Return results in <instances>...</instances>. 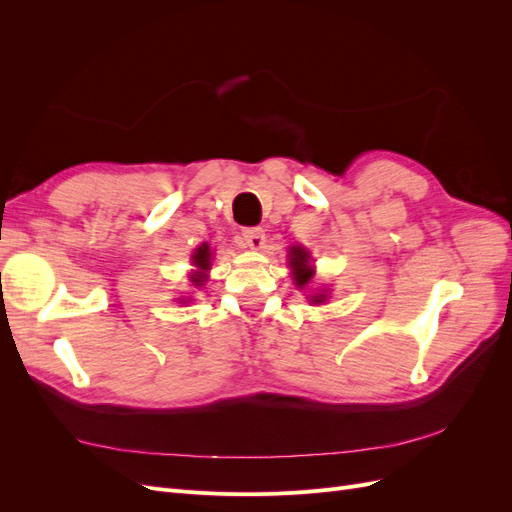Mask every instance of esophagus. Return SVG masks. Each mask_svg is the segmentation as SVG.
Here are the masks:
<instances>
[{
	"mask_svg": "<svg viewBox=\"0 0 512 512\" xmlns=\"http://www.w3.org/2000/svg\"><path fill=\"white\" fill-rule=\"evenodd\" d=\"M241 235H243L245 245H250L252 250H262V247H265L267 237H265V230H262V228H258V226L243 228Z\"/></svg>",
	"mask_w": 512,
	"mask_h": 512,
	"instance_id": "obj_1",
	"label": "esophagus"
}]
</instances>
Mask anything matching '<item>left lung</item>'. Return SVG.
<instances>
[{
    "label": "left lung",
    "mask_w": 512,
    "mask_h": 512,
    "mask_svg": "<svg viewBox=\"0 0 512 512\" xmlns=\"http://www.w3.org/2000/svg\"><path fill=\"white\" fill-rule=\"evenodd\" d=\"M290 267H292V277H294V284L299 288L307 286L312 282L314 277V267L309 265V254L303 250V247H290ZM327 301V294H314V297H309V303L320 305Z\"/></svg>",
    "instance_id": "8db88e82"
}]
</instances>
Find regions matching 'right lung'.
Listing matches in <instances>:
<instances>
[{"label": "right lung", "mask_w": 512, "mask_h": 512, "mask_svg": "<svg viewBox=\"0 0 512 512\" xmlns=\"http://www.w3.org/2000/svg\"><path fill=\"white\" fill-rule=\"evenodd\" d=\"M211 256H213V252H211V247L207 243L200 245L198 250L194 252L192 262H194L196 271L190 275V282L194 286H203V282L207 280V271L211 269Z\"/></svg>", "instance_id": "add662e5"}]
</instances>
